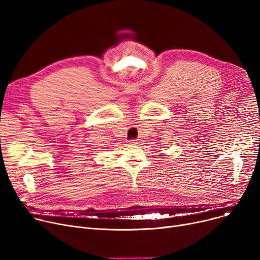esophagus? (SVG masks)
<instances>
[{"mask_svg":"<svg viewBox=\"0 0 260 260\" xmlns=\"http://www.w3.org/2000/svg\"><path fill=\"white\" fill-rule=\"evenodd\" d=\"M129 143L131 144H139V141L138 140H131Z\"/></svg>","mask_w":260,"mask_h":260,"instance_id":"34e87169","label":"esophagus"}]
</instances>
